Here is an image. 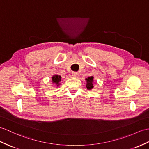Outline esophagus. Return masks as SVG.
<instances>
[{"instance_id": "esophagus-1", "label": "esophagus", "mask_w": 149, "mask_h": 149, "mask_svg": "<svg viewBox=\"0 0 149 149\" xmlns=\"http://www.w3.org/2000/svg\"><path fill=\"white\" fill-rule=\"evenodd\" d=\"M72 77H74V78H78L79 74L77 72H72Z\"/></svg>"}]
</instances>
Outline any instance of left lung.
<instances>
[{"mask_svg":"<svg viewBox=\"0 0 149 149\" xmlns=\"http://www.w3.org/2000/svg\"><path fill=\"white\" fill-rule=\"evenodd\" d=\"M85 80L86 81V88L88 90H92L93 88V77H90L88 78H86Z\"/></svg>","mask_w":149,"mask_h":149,"instance_id":"8db88e82","label":"left lung"}]
</instances>
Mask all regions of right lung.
Instances as JSON below:
<instances>
[{"label": "right lung", "instance_id": "right-lung-1", "mask_svg": "<svg viewBox=\"0 0 149 149\" xmlns=\"http://www.w3.org/2000/svg\"><path fill=\"white\" fill-rule=\"evenodd\" d=\"M61 81V77L60 75L54 74L52 76V83H54V85L59 86L61 85V83H60Z\"/></svg>", "mask_w": 149, "mask_h": 149}]
</instances>
